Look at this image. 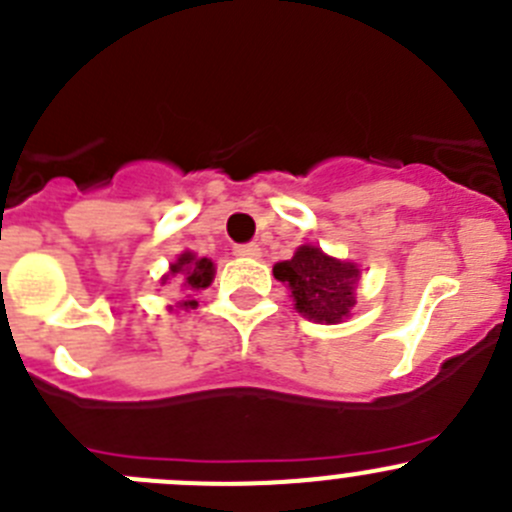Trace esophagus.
Listing matches in <instances>:
<instances>
[{
  "label": "esophagus",
  "mask_w": 512,
  "mask_h": 512,
  "mask_svg": "<svg viewBox=\"0 0 512 512\" xmlns=\"http://www.w3.org/2000/svg\"><path fill=\"white\" fill-rule=\"evenodd\" d=\"M234 255H237V257H260V245H255V242H247V245H237V247H234Z\"/></svg>",
  "instance_id": "34e87169"
}]
</instances>
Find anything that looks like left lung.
Instances as JSON below:
<instances>
[{"label": "left lung", "instance_id": "left-lung-1", "mask_svg": "<svg viewBox=\"0 0 512 512\" xmlns=\"http://www.w3.org/2000/svg\"><path fill=\"white\" fill-rule=\"evenodd\" d=\"M272 272L290 288L295 310L313 323H341L356 305V283L361 278L358 265L336 260L321 247H298L290 260L278 262Z\"/></svg>", "mask_w": 512, "mask_h": 512}]
</instances>
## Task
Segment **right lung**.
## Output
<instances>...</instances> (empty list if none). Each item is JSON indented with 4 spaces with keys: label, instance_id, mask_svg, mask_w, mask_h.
I'll list each match as a JSON object with an SVG mask.
<instances>
[{
    "label": "right lung",
    "instance_id": "obj_1",
    "mask_svg": "<svg viewBox=\"0 0 512 512\" xmlns=\"http://www.w3.org/2000/svg\"><path fill=\"white\" fill-rule=\"evenodd\" d=\"M214 280V262L209 260V257H197L194 252H181L179 257H176V262H171L169 272H166L164 278H161V285L166 283H176L181 290H186V293H191V290H204L209 288ZM197 305V300H181L179 308H194Z\"/></svg>",
    "mask_w": 512,
    "mask_h": 512
}]
</instances>
